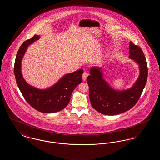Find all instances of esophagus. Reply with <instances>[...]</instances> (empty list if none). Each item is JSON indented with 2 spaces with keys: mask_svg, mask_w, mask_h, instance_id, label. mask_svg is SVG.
I'll use <instances>...</instances> for the list:
<instances>
[{
  "mask_svg": "<svg viewBox=\"0 0 160 160\" xmlns=\"http://www.w3.org/2000/svg\"><path fill=\"white\" fill-rule=\"evenodd\" d=\"M88 76V73L87 72H84L83 74V80H86Z\"/></svg>",
  "mask_w": 160,
  "mask_h": 160,
  "instance_id": "obj_1",
  "label": "esophagus"
}]
</instances>
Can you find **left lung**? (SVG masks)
<instances>
[{"instance_id":"obj_1","label":"left lung","mask_w":160,"mask_h":160,"mask_svg":"<svg viewBox=\"0 0 160 160\" xmlns=\"http://www.w3.org/2000/svg\"><path fill=\"white\" fill-rule=\"evenodd\" d=\"M129 58L139 65L140 75L129 89L117 91L110 87L102 78L101 68L93 67L86 80L89 88V98L92 107L99 113L116 115L127 112L135 106L140 98L147 81L148 69L142 48L129 42Z\"/></svg>"}]
</instances>
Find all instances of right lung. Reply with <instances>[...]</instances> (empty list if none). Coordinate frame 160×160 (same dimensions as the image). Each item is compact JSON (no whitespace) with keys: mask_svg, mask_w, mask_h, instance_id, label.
<instances>
[{"mask_svg":"<svg viewBox=\"0 0 160 160\" xmlns=\"http://www.w3.org/2000/svg\"><path fill=\"white\" fill-rule=\"evenodd\" d=\"M39 38V36L35 35L25 41L18 50L14 67L15 80L24 98L33 108L42 113H54L63 110L68 104L72 92L82 82L83 69L65 75L57 83L44 90L28 84L22 74V60L28 46Z\"/></svg>","mask_w":160,"mask_h":160,"instance_id":"1","label":"right lung"}]
</instances>
